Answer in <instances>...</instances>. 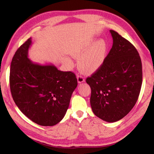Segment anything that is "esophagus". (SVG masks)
I'll return each instance as SVG.
<instances>
[{"instance_id": "obj_1", "label": "esophagus", "mask_w": 154, "mask_h": 154, "mask_svg": "<svg viewBox=\"0 0 154 154\" xmlns=\"http://www.w3.org/2000/svg\"><path fill=\"white\" fill-rule=\"evenodd\" d=\"M77 81H78V82H79V84H80V83H82V82H84L85 81L84 78L82 75H78L77 77Z\"/></svg>"}]
</instances>
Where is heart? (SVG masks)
<instances>
[{"label": "heart", "instance_id": "1", "mask_svg": "<svg viewBox=\"0 0 154 154\" xmlns=\"http://www.w3.org/2000/svg\"><path fill=\"white\" fill-rule=\"evenodd\" d=\"M107 51V42L100 39L92 45L88 44L77 47L71 54L74 58L79 59L78 67L80 70L85 73H92L100 67L106 58ZM65 60L70 65L72 63L69 58Z\"/></svg>", "mask_w": 154, "mask_h": 154}]
</instances>
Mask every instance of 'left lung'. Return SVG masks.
Masks as SVG:
<instances>
[{
	"label": "left lung",
	"instance_id": "1",
	"mask_svg": "<svg viewBox=\"0 0 154 154\" xmlns=\"http://www.w3.org/2000/svg\"><path fill=\"white\" fill-rule=\"evenodd\" d=\"M113 45L100 67L86 82L94 114L108 122L122 119L134 107L142 83V62L135 47L110 30Z\"/></svg>",
	"mask_w": 154,
	"mask_h": 154
}]
</instances>
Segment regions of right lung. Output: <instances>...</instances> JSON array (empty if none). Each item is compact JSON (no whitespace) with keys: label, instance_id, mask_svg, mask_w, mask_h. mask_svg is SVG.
<instances>
[{"label":"right lung","instance_id":"add662e5","mask_svg":"<svg viewBox=\"0 0 154 154\" xmlns=\"http://www.w3.org/2000/svg\"><path fill=\"white\" fill-rule=\"evenodd\" d=\"M31 38L15 53L11 65L10 88L20 110L32 122L53 126L62 120L77 86L74 73L59 70L54 65L32 62L28 58Z\"/></svg>","mask_w":154,"mask_h":154}]
</instances>
